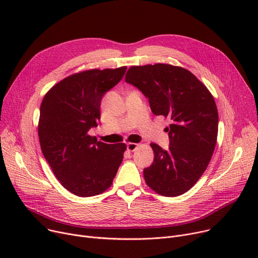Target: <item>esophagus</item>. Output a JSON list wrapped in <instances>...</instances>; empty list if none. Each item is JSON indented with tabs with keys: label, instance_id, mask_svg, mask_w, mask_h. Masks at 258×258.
I'll return each mask as SVG.
<instances>
[{
	"label": "esophagus",
	"instance_id": "34e87169",
	"mask_svg": "<svg viewBox=\"0 0 258 258\" xmlns=\"http://www.w3.org/2000/svg\"><path fill=\"white\" fill-rule=\"evenodd\" d=\"M137 147H138L137 143H127L126 144V148L128 152H134L135 150H137Z\"/></svg>",
	"mask_w": 258,
	"mask_h": 258
}]
</instances>
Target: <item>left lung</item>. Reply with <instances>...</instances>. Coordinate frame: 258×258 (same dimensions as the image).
Returning a JSON list of instances; mask_svg holds the SVG:
<instances>
[{
  "mask_svg": "<svg viewBox=\"0 0 258 258\" xmlns=\"http://www.w3.org/2000/svg\"><path fill=\"white\" fill-rule=\"evenodd\" d=\"M125 81L148 99L152 112L170 119L168 150L151 143L153 164L146 184L164 197L188 191L206 170L214 152L219 114L208 89L188 70L166 63L131 67Z\"/></svg>",
  "mask_w": 258,
  "mask_h": 258,
  "instance_id": "8db88e82",
  "label": "left lung"
}]
</instances>
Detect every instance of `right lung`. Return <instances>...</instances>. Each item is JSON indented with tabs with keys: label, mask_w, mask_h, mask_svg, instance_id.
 Instances as JSON below:
<instances>
[{
	"label": "right lung",
	"mask_w": 258,
	"mask_h": 258,
	"mask_svg": "<svg viewBox=\"0 0 258 258\" xmlns=\"http://www.w3.org/2000/svg\"><path fill=\"white\" fill-rule=\"evenodd\" d=\"M126 69L73 74L54 86L40 104L38 138L43 155L56 179L75 196L105 191L123 159L124 143L97 141L89 131L100 120L104 94L119 83Z\"/></svg>",
	"instance_id": "obj_1"
}]
</instances>
